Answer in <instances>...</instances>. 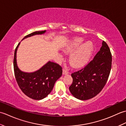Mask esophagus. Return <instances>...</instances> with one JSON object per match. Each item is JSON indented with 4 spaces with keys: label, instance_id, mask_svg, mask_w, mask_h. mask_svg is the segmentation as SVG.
<instances>
[{
    "label": "esophagus",
    "instance_id": "34e87169",
    "mask_svg": "<svg viewBox=\"0 0 126 126\" xmlns=\"http://www.w3.org/2000/svg\"><path fill=\"white\" fill-rule=\"evenodd\" d=\"M68 74H69V72L67 70H66V69H63V75H66Z\"/></svg>",
    "mask_w": 126,
    "mask_h": 126
}]
</instances>
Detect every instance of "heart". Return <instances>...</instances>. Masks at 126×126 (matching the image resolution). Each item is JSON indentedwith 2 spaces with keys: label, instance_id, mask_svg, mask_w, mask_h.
Here are the masks:
<instances>
[{
  "label": "heart",
  "instance_id": "obj_1",
  "mask_svg": "<svg viewBox=\"0 0 126 126\" xmlns=\"http://www.w3.org/2000/svg\"><path fill=\"white\" fill-rule=\"evenodd\" d=\"M83 41V38L77 37L69 42L63 49V52L66 54L71 53L69 56V63L74 68L86 64L92 53L93 43L87 41L81 46Z\"/></svg>",
  "mask_w": 126,
  "mask_h": 126
}]
</instances>
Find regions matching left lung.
<instances>
[{"mask_svg": "<svg viewBox=\"0 0 126 126\" xmlns=\"http://www.w3.org/2000/svg\"><path fill=\"white\" fill-rule=\"evenodd\" d=\"M111 54L105 42L89 63L71 74L73 83L69 87L71 94L81 100L95 97L105 85L111 67Z\"/></svg>", "mask_w": 126, "mask_h": 126, "instance_id": "obj_1", "label": "left lung"}]
</instances>
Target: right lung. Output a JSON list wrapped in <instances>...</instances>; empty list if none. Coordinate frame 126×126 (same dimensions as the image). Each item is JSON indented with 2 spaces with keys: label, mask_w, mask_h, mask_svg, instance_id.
Wrapping results in <instances>:
<instances>
[{
  "label": "right lung",
  "mask_w": 126,
  "mask_h": 126,
  "mask_svg": "<svg viewBox=\"0 0 126 126\" xmlns=\"http://www.w3.org/2000/svg\"><path fill=\"white\" fill-rule=\"evenodd\" d=\"M46 31H36L26 36L23 40L35 35L44 34ZM20 43L16 48L13 60L15 75L19 87L25 94L33 100H40L46 97L51 92L55 83L62 75L61 66L52 62H47L35 71L28 73L18 68L17 52Z\"/></svg>",
  "instance_id": "add662e5"
}]
</instances>
